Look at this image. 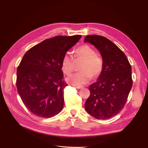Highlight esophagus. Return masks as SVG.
Returning a JSON list of instances; mask_svg holds the SVG:
<instances>
[{
  "instance_id": "34e87169",
  "label": "esophagus",
  "mask_w": 148,
  "mask_h": 148,
  "mask_svg": "<svg viewBox=\"0 0 148 148\" xmlns=\"http://www.w3.org/2000/svg\"><path fill=\"white\" fill-rule=\"evenodd\" d=\"M73 86H74V87H75V88H76L77 89H81V88H83V86H80V85H73Z\"/></svg>"
}]
</instances>
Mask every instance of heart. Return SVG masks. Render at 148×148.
<instances>
[{
    "mask_svg": "<svg viewBox=\"0 0 148 148\" xmlns=\"http://www.w3.org/2000/svg\"><path fill=\"white\" fill-rule=\"evenodd\" d=\"M75 61L82 60L79 67L81 71L76 73L67 78V81L75 85L88 83L92 76L96 78L101 75L104 69L103 58L96 54L95 50L88 45H83L74 51ZM71 54L66 53L62 59V69L66 75L71 74L74 69V61Z\"/></svg>",
    "mask_w": 148,
    "mask_h": 148,
    "instance_id": "obj_1",
    "label": "heart"
}]
</instances>
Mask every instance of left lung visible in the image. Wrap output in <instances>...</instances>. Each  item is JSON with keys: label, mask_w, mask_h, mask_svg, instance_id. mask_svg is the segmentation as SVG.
Masks as SVG:
<instances>
[{"label": "left lung", "mask_w": 148, "mask_h": 148, "mask_svg": "<svg viewBox=\"0 0 148 148\" xmlns=\"http://www.w3.org/2000/svg\"><path fill=\"white\" fill-rule=\"evenodd\" d=\"M84 41L94 45L104 60L98 80L89 86L85 109L97 119L111 118L123 109L133 86L131 65L124 53L107 38L91 35Z\"/></svg>", "instance_id": "1"}]
</instances>
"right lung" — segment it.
Wrapping results in <instances>:
<instances>
[{
  "label": "right lung",
  "instance_id": "1",
  "mask_svg": "<svg viewBox=\"0 0 148 148\" xmlns=\"http://www.w3.org/2000/svg\"><path fill=\"white\" fill-rule=\"evenodd\" d=\"M82 38L80 35L57 36L30 49L17 70L16 86L23 103L30 113L49 118L64 107V80L62 59Z\"/></svg>",
  "mask_w": 148,
  "mask_h": 148
}]
</instances>
